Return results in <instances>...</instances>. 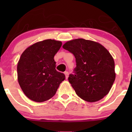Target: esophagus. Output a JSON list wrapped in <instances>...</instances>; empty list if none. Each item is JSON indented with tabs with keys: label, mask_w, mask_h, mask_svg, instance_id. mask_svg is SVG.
<instances>
[{
	"label": "esophagus",
	"mask_w": 132,
	"mask_h": 132,
	"mask_svg": "<svg viewBox=\"0 0 132 132\" xmlns=\"http://www.w3.org/2000/svg\"><path fill=\"white\" fill-rule=\"evenodd\" d=\"M64 75H65V76H66V78L67 79L68 77V75H69V73L68 72V71H65Z\"/></svg>",
	"instance_id": "1"
}]
</instances>
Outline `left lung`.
<instances>
[{
	"label": "left lung",
	"mask_w": 132,
	"mask_h": 132,
	"mask_svg": "<svg viewBox=\"0 0 132 132\" xmlns=\"http://www.w3.org/2000/svg\"><path fill=\"white\" fill-rule=\"evenodd\" d=\"M75 57L76 67L68 80L77 95L84 100L95 102L110 91L116 78L114 59L101 44L75 39L62 46Z\"/></svg>",
	"instance_id": "obj_1"
}]
</instances>
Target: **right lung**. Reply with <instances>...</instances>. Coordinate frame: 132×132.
Segmentation results:
<instances>
[{
	"label": "right lung",
	"mask_w": 132,
	"mask_h": 132,
	"mask_svg": "<svg viewBox=\"0 0 132 132\" xmlns=\"http://www.w3.org/2000/svg\"><path fill=\"white\" fill-rule=\"evenodd\" d=\"M62 46L61 41L46 39L36 43L22 53L17 65L18 80L27 97L36 102L52 98L64 74L55 70L54 56Z\"/></svg>",
	"instance_id": "1"
}]
</instances>
